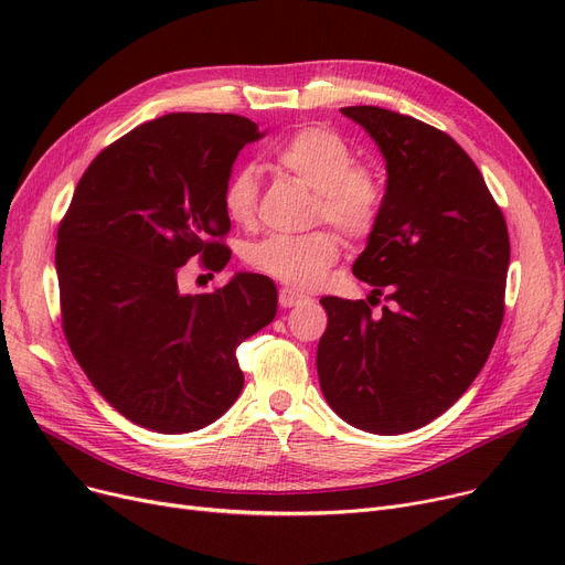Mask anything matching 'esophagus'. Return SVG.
<instances>
[{"label":"esophagus","mask_w":565,"mask_h":565,"mask_svg":"<svg viewBox=\"0 0 565 565\" xmlns=\"http://www.w3.org/2000/svg\"><path fill=\"white\" fill-rule=\"evenodd\" d=\"M305 300H307L305 295H298V292H292V290H288V288H281V290H279V305H281L284 309L298 307V305H302Z\"/></svg>","instance_id":"obj_1"}]
</instances>
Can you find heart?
<instances>
[{
    "mask_svg": "<svg viewBox=\"0 0 565 565\" xmlns=\"http://www.w3.org/2000/svg\"><path fill=\"white\" fill-rule=\"evenodd\" d=\"M288 171L318 194L316 215L348 237H366L382 213V183L366 169L352 164V148L337 132L309 126L292 132L275 153ZM258 183L252 169L235 171L224 188V211L231 222L249 224L256 213ZM341 243L332 231L307 235H270L247 249V263L260 275L295 290L316 288L339 260Z\"/></svg>",
    "mask_w": 565,
    "mask_h": 565,
    "instance_id": "1",
    "label": "heart"
}]
</instances>
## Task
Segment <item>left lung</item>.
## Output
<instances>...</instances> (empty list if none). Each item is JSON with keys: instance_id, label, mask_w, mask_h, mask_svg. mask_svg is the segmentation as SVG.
Listing matches in <instances>:
<instances>
[{"instance_id": "left-lung-1", "label": "left lung", "mask_w": 565, "mask_h": 565, "mask_svg": "<svg viewBox=\"0 0 565 565\" xmlns=\"http://www.w3.org/2000/svg\"><path fill=\"white\" fill-rule=\"evenodd\" d=\"M341 114L387 162L382 213L352 273L392 305L373 313L364 300H320L318 380L345 424L401 435L437 419L481 373L503 320L509 228L447 132L371 105Z\"/></svg>"}]
</instances>
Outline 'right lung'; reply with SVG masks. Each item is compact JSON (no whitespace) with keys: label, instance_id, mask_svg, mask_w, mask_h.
Segmentation results:
<instances>
[{"label":"right lung","instance_id":"right-lung-1","mask_svg":"<svg viewBox=\"0 0 565 565\" xmlns=\"http://www.w3.org/2000/svg\"><path fill=\"white\" fill-rule=\"evenodd\" d=\"M265 132L235 114H167L88 164L56 233L64 334L98 394L156 433H192L241 396L235 350L277 313L273 279L237 273L213 292L181 290L201 256L222 270L224 188Z\"/></svg>","mask_w":565,"mask_h":565}]
</instances>
